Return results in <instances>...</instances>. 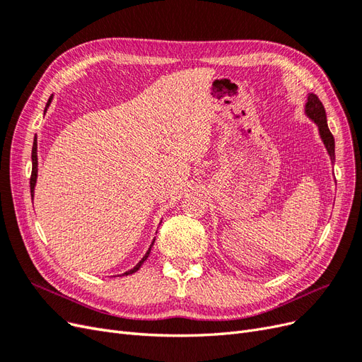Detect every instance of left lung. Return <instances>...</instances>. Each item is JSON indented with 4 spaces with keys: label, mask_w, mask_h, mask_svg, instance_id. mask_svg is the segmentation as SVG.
<instances>
[{
    "label": "left lung",
    "mask_w": 362,
    "mask_h": 362,
    "mask_svg": "<svg viewBox=\"0 0 362 362\" xmlns=\"http://www.w3.org/2000/svg\"><path fill=\"white\" fill-rule=\"evenodd\" d=\"M305 113L310 119L314 120V124L319 128V134L322 137L323 145L327 151V154L331 157V161H335V140L334 136L329 131V127H327V120H326V112L322 101L319 100V96L314 93H308V101L305 104Z\"/></svg>",
    "instance_id": "left-lung-1"
}]
</instances>
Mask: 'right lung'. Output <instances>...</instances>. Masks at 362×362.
<instances>
[{
  "mask_svg": "<svg viewBox=\"0 0 362 362\" xmlns=\"http://www.w3.org/2000/svg\"><path fill=\"white\" fill-rule=\"evenodd\" d=\"M51 100H52V96H51L49 100H48V104H47V107L49 105ZM45 110H47V108H45ZM31 163H33V169H31V178H30V190H31V198H33V193H35V185H36V180H37V141H36V139H35V141H33V149H31ZM154 242H156V238H154ZM154 242L151 243V246H149L148 252H146V254H145V257L141 258V259L137 262V266H136L134 269H131V270L125 272L124 275H131V273H134V272H137V270L140 269V266L144 264L145 259L149 257V252H151V247L154 246Z\"/></svg>",
  "mask_w": 362,
  "mask_h": 362,
  "instance_id": "obj_1",
  "label": "right lung"
}]
</instances>
